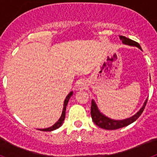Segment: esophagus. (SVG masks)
<instances>
[{
  "label": "esophagus",
  "instance_id": "1",
  "mask_svg": "<svg viewBox=\"0 0 157 157\" xmlns=\"http://www.w3.org/2000/svg\"><path fill=\"white\" fill-rule=\"evenodd\" d=\"M78 88L81 89V90H83V89H85L86 87V83L84 80H79V82H78Z\"/></svg>",
  "mask_w": 157,
  "mask_h": 157
}]
</instances>
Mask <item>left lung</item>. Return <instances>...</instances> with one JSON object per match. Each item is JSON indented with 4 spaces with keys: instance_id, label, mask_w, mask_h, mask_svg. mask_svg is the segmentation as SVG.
Here are the masks:
<instances>
[{
    "instance_id": "1",
    "label": "left lung",
    "mask_w": 157,
    "mask_h": 157,
    "mask_svg": "<svg viewBox=\"0 0 157 157\" xmlns=\"http://www.w3.org/2000/svg\"><path fill=\"white\" fill-rule=\"evenodd\" d=\"M120 39L122 40L123 44L125 45H132V46H136L139 48L140 49H141V46L138 44V42L133 41V40L130 39V38H127V37H124V36H120ZM147 100L145 101V104L142 106L141 109L139 110V112H138L134 116H133L132 117H130L128 119H126V120H112L110 118L106 117L105 116H104L102 113L99 112V110L98 109V107L96 105L95 102L93 100L92 102H91V117H92V120L94 121V123H95L96 125L98 126L101 128H103L105 130H116V129H120L122 127H127V126L130 125V123H134L136 120H138V118L141 115L142 112L145 109V107L146 105Z\"/></svg>"
}]
</instances>
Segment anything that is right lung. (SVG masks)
Masks as SVG:
<instances>
[{
    "label": "right lung",
    "instance_id": "1",
    "mask_svg": "<svg viewBox=\"0 0 157 157\" xmlns=\"http://www.w3.org/2000/svg\"><path fill=\"white\" fill-rule=\"evenodd\" d=\"M72 94H73V92H71L67 96L66 99H65L64 101V103H63V112H62V115L61 116H60V118H59V120H58V121L56 122L53 126H52V127H48V128H45V129H40V130H41V131H52V130H56V129L59 128V127L62 125V123H63V120H64L65 119V112H66L67 105V103H68L69 99H70V98L72 96Z\"/></svg>",
    "mask_w": 157,
    "mask_h": 157
}]
</instances>
